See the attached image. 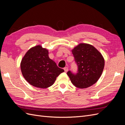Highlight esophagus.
Returning <instances> with one entry per match:
<instances>
[{
    "mask_svg": "<svg viewBox=\"0 0 125 125\" xmlns=\"http://www.w3.org/2000/svg\"><path fill=\"white\" fill-rule=\"evenodd\" d=\"M63 69H64V70H65V72H66V73H67L68 70V67H65L63 68Z\"/></svg>",
    "mask_w": 125,
    "mask_h": 125,
    "instance_id": "1",
    "label": "esophagus"
}]
</instances>
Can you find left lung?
Instances as JSON below:
<instances>
[{
	"instance_id": "left-lung-1",
	"label": "left lung",
	"mask_w": 125,
	"mask_h": 125,
	"mask_svg": "<svg viewBox=\"0 0 125 125\" xmlns=\"http://www.w3.org/2000/svg\"><path fill=\"white\" fill-rule=\"evenodd\" d=\"M78 70L77 74L67 73L74 86L85 89L92 86L101 77L104 68L105 60L101 52L93 45L80 43L71 50Z\"/></svg>"
}]
</instances>
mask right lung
<instances>
[{
  "label": "right lung",
  "instance_id": "obj_1",
  "mask_svg": "<svg viewBox=\"0 0 125 125\" xmlns=\"http://www.w3.org/2000/svg\"><path fill=\"white\" fill-rule=\"evenodd\" d=\"M23 77L29 84L45 89L54 83L56 78L64 70L57 66L48 56V51L41 45L31 47L20 63Z\"/></svg>",
  "mask_w": 125,
  "mask_h": 125
}]
</instances>
